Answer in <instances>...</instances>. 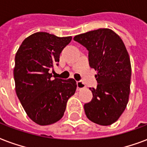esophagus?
<instances>
[{"label": "esophagus", "instance_id": "obj_1", "mask_svg": "<svg viewBox=\"0 0 147 147\" xmlns=\"http://www.w3.org/2000/svg\"><path fill=\"white\" fill-rule=\"evenodd\" d=\"M86 87V85H85V83L82 82H81V81H78L77 82V89L79 91V90L82 89V88H85Z\"/></svg>", "mask_w": 147, "mask_h": 147}]
</instances>
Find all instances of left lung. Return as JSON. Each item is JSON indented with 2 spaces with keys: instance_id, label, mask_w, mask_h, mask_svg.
I'll use <instances>...</instances> for the list:
<instances>
[{
  "instance_id": "left-lung-1",
  "label": "left lung",
  "mask_w": 147,
  "mask_h": 147,
  "mask_svg": "<svg viewBox=\"0 0 147 147\" xmlns=\"http://www.w3.org/2000/svg\"><path fill=\"white\" fill-rule=\"evenodd\" d=\"M74 40L86 47L91 68L97 71L98 85L90 88L93 98L84 105L90 121L102 126L111 125L124 111L130 91L131 64L121 38L107 28L79 34Z\"/></svg>"
}]
</instances>
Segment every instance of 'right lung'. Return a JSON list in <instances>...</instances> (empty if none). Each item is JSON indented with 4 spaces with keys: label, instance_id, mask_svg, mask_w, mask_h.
I'll use <instances>...</instances> for the list:
<instances>
[{
    "label": "right lung",
    "instance_id": "obj_1",
    "mask_svg": "<svg viewBox=\"0 0 147 147\" xmlns=\"http://www.w3.org/2000/svg\"><path fill=\"white\" fill-rule=\"evenodd\" d=\"M71 36L58 37L45 32L29 36L15 55L13 77L17 95L27 116L39 125L57 122L64 115L67 101L76 93L73 78H53L54 65Z\"/></svg>",
    "mask_w": 147,
    "mask_h": 147
}]
</instances>
